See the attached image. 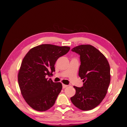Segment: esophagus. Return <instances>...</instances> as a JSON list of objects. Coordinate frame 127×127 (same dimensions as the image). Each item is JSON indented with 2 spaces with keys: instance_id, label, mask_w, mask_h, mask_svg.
<instances>
[{
  "instance_id": "esophagus-1",
  "label": "esophagus",
  "mask_w": 127,
  "mask_h": 127,
  "mask_svg": "<svg viewBox=\"0 0 127 127\" xmlns=\"http://www.w3.org/2000/svg\"><path fill=\"white\" fill-rule=\"evenodd\" d=\"M67 86H68V85H64V84H63V88H66Z\"/></svg>"
}]
</instances>
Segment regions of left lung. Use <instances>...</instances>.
Listing matches in <instances>:
<instances>
[{
	"instance_id": "left-lung-1",
	"label": "left lung",
	"mask_w": 127,
	"mask_h": 127,
	"mask_svg": "<svg viewBox=\"0 0 127 127\" xmlns=\"http://www.w3.org/2000/svg\"><path fill=\"white\" fill-rule=\"evenodd\" d=\"M71 51L80 56L78 75L84 83L81 87L74 86L76 94L71 101L80 110H92L106 94L111 78L109 64L105 57L91 45H80Z\"/></svg>"
}]
</instances>
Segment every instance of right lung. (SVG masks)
Returning <instances> with one entry per match:
<instances>
[{
	"mask_svg": "<svg viewBox=\"0 0 127 127\" xmlns=\"http://www.w3.org/2000/svg\"><path fill=\"white\" fill-rule=\"evenodd\" d=\"M69 50L65 46L41 44L31 49L23 59L18 82L23 97L34 110L45 111L54 105L62 84L47 77L55 71L57 59Z\"/></svg>",
	"mask_w": 127,
	"mask_h": 127,
	"instance_id": "right-lung-1",
	"label": "right lung"
}]
</instances>
